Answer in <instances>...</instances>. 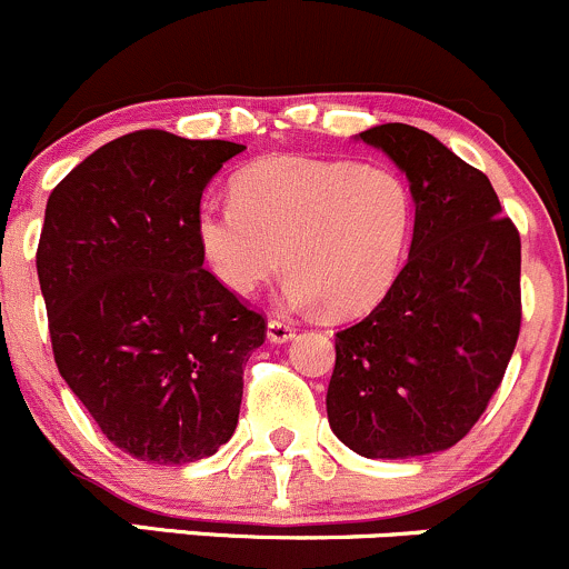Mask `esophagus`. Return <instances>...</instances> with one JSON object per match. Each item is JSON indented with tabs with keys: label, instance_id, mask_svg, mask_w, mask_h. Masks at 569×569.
<instances>
[{
	"label": "esophagus",
	"instance_id": "esophagus-1",
	"mask_svg": "<svg viewBox=\"0 0 569 569\" xmlns=\"http://www.w3.org/2000/svg\"><path fill=\"white\" fill-rule=\"evenodd\" d=\"M267 338L272 340V343H289V340L295 338V327L283 319H269L267 321Z\"/></svg>",
	"mask_w": 569,
	"mask_h": 569
}]
</instances>
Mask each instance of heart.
<instances>
[{"label": "heart", "instance_id": "obj_1", "mask_svg": "<svg viewBox=\"0 0 569 569\" xmlns=\"http://www.w3.org/2000/svg\"><path fill=\"white\" fill-rule=\"evenodd\" d=\"M415 226L398 171L351 160L267 158L234 177L231 201L207 199L196 239L214 278L239 297L291 274L286 297L357 316L390 291Z\"/></svg>", "mask_w": 569, "mask_h": 569}]
</instances>
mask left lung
<instances>
[{"label":"left lung","instance_id":"left-lung-1","mask_svg":"<svg viewBox=\"0 0 569 569\" xmlns=\"http://www.w3.org/2000/svg\"><path fill=\"white\" fill-rule=\"evenodd\" d=\"M409 179L415 234L385 300L335 335L332 433L362 458L450 450L486 411L521 330V237L490 179L420 128L355 136Z\"/></svg>","mask_w":569,"mask_h":569}]
</instances>
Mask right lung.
Returning <instances> with one entry per match:
<instances>
[{"label": "right lung", "mask_w": 569, "mask_h": 569, "mask_svg": "<svg viewBox=\"0 0 569 569\" xmlns=\"http://www.w3.org/2000/svg\"><path fill=\"white\" fill-rule=\"evenodd\" d=\"M234 141L136 130L81 160L46 204L38 278L53 360L109 441L193 463L231 439L264 319L204 269L196 212Z\"/></svg>", "instance_id": "obj_1"}]
</instances>
